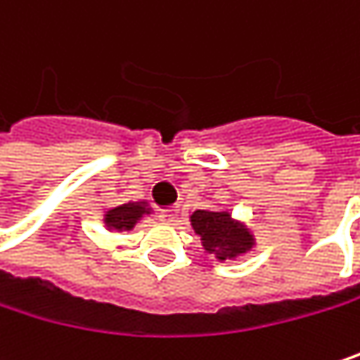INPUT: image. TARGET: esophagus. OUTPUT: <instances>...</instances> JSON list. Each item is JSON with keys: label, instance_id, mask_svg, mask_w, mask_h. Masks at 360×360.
<instances>
[{"label": "esophagus", "instance_id": "1", "mask_svg": "<svg viewBox=\"0 0 360 360\" xmlns=\"http://www.w3.org/2000/svg\"><path fill=\"white\" fill-rule=\"evenodd\" d=\"M158 218H160V222H165V224H173V222L177 220V210H165V212L158 214Z\"/></svg>", "mask_w": 360, "mask_h": 360}]
</instances>
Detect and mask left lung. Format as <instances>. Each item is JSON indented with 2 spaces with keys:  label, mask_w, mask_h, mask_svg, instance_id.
Returning <instances> with one entry per match:
<instances>
[{
  "label": "left lung",
  "mask_w": 360,
  "mask_h": 360,
  "mask_svg": "<svg viewBox=\"0 0 360 360\" xmlns=\"http://www.w3.org/2000/svg\"><path fill=\"white\" fill-rule=\"evenodd\" d=\"M189 222L193 233L200 235L206 253H212L218 262L237 259L255 245L253 233L229 210H195Z\"/></svg>",
  "instance_id": "obj_1"
}]
</instances>
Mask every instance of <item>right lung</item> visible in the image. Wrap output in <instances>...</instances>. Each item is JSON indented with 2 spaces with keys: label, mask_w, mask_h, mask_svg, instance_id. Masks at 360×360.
Listing matches in <instances>:
<instances>
[{
  "label": "right lung",
  "mask_w": 360,
  "mask_h": 360,
  "mask_svg": "<svg viewBox=\"0 0 360 360\" xmlns=\"http://www.w3.org/2000/svg\"><path fill=\"white\" fill-rule=\"evenodd\" d=\"M152 214V208L148 206V202L140 200V202H127V204H121L113 210L105 212V226L107 231L111 233H123V231H131L144 216Z\"/></svg>",
  "instance_id": "right-lung-1"
}]
</instances>
